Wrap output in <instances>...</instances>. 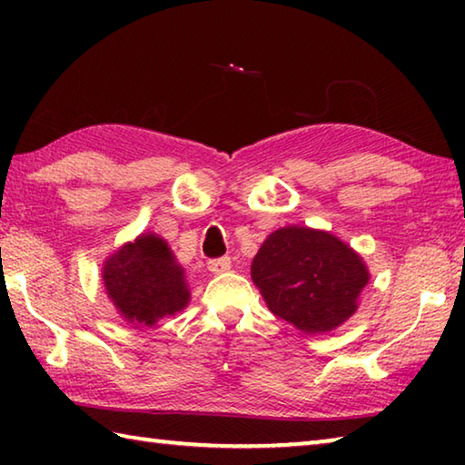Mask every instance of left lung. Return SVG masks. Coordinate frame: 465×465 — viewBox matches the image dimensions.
Segmentation results:
<instances>
[{
  "label": "left lung",
  "instance_id": "8db88e82",
  "mask_svg": "<svg viewBox=\"0 0 465 465\" xmlns=\"http://www.w3.org/2000/svg\"><path fill=\"white\" fill-rule=\"evenodd\" d=\"M104 287L124 318L147 326L180 312L191 297L168 243L155 235H141L108 258Z\"/></svg>",
  "mask_w": 465,
  "mask_h": 465
}]
</instances>
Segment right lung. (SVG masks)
Wrapping results in <instances>:
<instances>
[{
    "mask_svg": "<svg viewBox=\"0 0 465 465\" xmlns=\"http://www.w3.org/2000/svg\"><path fill=\"white\" fill-rule=\"evenodd\" d=\"M252 281L274 316L303 332H326L357 310L369 274L341 240L310 227H282L262 243Z\"/></svg>",
    "mask_w": 465,
    "mask_h": 465,
    "instance_id": "1",
    "label": "right lung"
}]
</instances>
